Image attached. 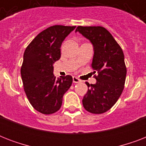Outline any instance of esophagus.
<instances>
[{
    "label": "esophagus",
    "mask_w": 146,
    "mask_h": 146,
    "mask_svg": "<svg viewBox=\"0 0 146 146\" xmlns=\"http://www.w3.org/2000/svg\"><path fill=\"white\" fill-rule=\"evenodd\" d=\"M73 82H74V83H79V82H81L82 81H81V80H80V79H78L77 77H76V76H73Z\"/></svg>",
    "instance_id": "obj_1"
}]
</instances>
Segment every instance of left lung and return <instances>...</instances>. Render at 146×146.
<instances>
[{"mask_svg":"<svg viewBox=\"0 0 146 146\" xmlns=\"http://www.w3.org/2000/svg\"><path fill=\"white\" fill-rule=\"evenodd\" d=\"M76 32L90 41L94 48L92 68L96 84L86 83L82 104L92 113L106 112L114 105L124 88L127 67L122 48L111 33L102 26H78Z\"/></svg>","mask_w":146,"mask_h":146,"instance_id":"left-lung-1","label":"left lung"}]
</instances>
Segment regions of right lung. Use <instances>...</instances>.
Wrapping results in <instances>:
<instances>
[{
    "label": "right lung",
    "mask_w": 146,
    "mask_h": 146,
    "mask_svg": "<svg viewBox=\"0 0 146 146\" xmlns=\"http://www.w3.org/2000/svg\"><path fill=\"white\" fill-rule=\"evenodd\" d=\"M76 26L55 25L44 29L24 52L21 77L24 91L32 106L38 112L50 114L61 107L63 96L73 82L70 75L54 77L53 64L60 58V47Z\"/></svg>",
    "instance_id": "right-lung-1"
}]
</instances>
